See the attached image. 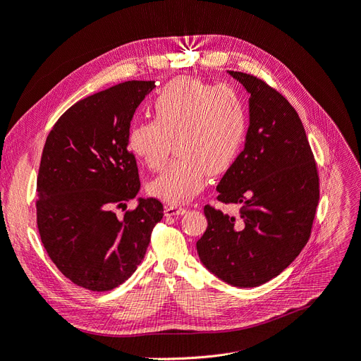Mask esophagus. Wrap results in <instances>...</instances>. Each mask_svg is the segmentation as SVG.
Instances as JSON below:
<instances>
[{
	"mask_svg": "<svg viewBox=\"0 0 361 361\" xmlns=\"http://www.w3.org/2000/svg\"><path fill=\"white\" fill-rule=\"evenodd\" d=\"M188 211L183 207H177V205H169V207H165V216L166 217H173V216H181L184 214V212Z\"/></svg>",
	"mask_w": 361,
	"mask_h": 361,
	"instance_id": "obj_1",
	"label": "esophagus"
}]
</instances>
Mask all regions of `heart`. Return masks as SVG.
Masks as SVG:
<instances>
[{"instance_id": "1", "label": "heart", "mask_w": 361, "mask_h": 361, "mask_svg": "<svg viewBox=\"0 0 361 361\" xmlns=\"http://www.w3.org/2000/svg\"><path fill=\"white\" fill-rule=\"evenodd\" d=\"M154 120H137L126 135L129 150L150 169L162 166L173 141L178 157L150 183L160 201L180 205L202 190L207 173L228 172L243 149L245 106L226 85L211 86L193 77H178L153 101Z\"/></svg>"}]
</instances>
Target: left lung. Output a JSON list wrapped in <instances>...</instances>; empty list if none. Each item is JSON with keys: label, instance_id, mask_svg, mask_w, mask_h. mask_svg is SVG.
<instances>
[{"label": "left lung", "instance_id": "obj_1", "mask_svg": "<svg viewBox=\"0 0 361 361\" xmlns=\"http://www.w3.org/2000/svg\"><path fill=\"white\" fill-rule=\"evenodd\" d=\"M229 74L250 93V126L244 150L217 185V199L241 211L233 217L205 205L208 228L196 248L205 268L224 283L257 287L281 274L308 243L319 181L291 104L255 75Z\"/></svg>", "mask_w": 361, "mask_h": 361}]
</instances>
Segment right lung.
Masks as SVG:
<instances>
[{
    "label": "right lung",
    "instance_id": "right-lung-1",
    "mask_svg": "<svg viewBox=\"0 0 361 361\" xmlns=\"http://www.w3.org/2000/svg\"><path fill=\"white\" fill-rule=\"evenodd\" d=\"M154 82L132 80L80 99L47 135L37 177V226L51 262L75 286L118 287L135 272L164 217L154 197L123 217L116 208L140 192L126 135Z\"/></svg>",
    "mask_w": 361,
    "mask_h": 361
}]
</instances>
